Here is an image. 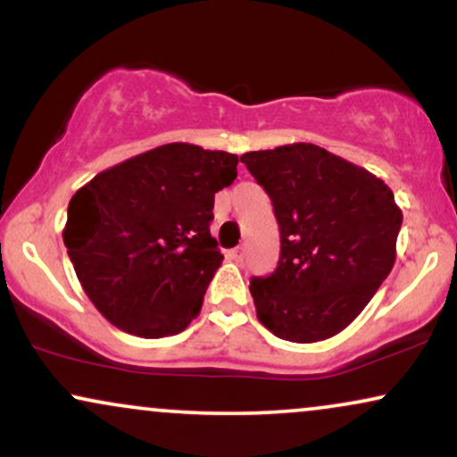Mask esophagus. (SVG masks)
Segmentation results:
<instances>
[{
    "label": "esophagus",
    "instance_id": "esophagus-1",
    "mask_svg": "<svg viewBox=\"0 0 457 457\" xmlns=\"http://www.w3.org/2000/svg\"><path fill=\"white\" fill-rule=\"evenodd\" d=\"M229 257L234 259V262H242V259H245V255H246V246L245 245H238V246H234L232 251L228 253Z\"/></svg>",
    "mask_w": 457,
    "mask_h": 457
}]
</instances>
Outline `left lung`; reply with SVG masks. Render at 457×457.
<instances>
[{
    "mask_svg": "<svg viewBox=\"0 0 457 457\" xmlns=\"http://www.w3.org/2000/svg\"><path fill=\"white\" fill-rule=\"evenodd\" d=\"M270 195L280 257L253 276L257 319L276 337L322 342L344 331L390 274L403 212L382 179L312 143L240 158Z\"/></svg>",
    "mask_w": 457,
    "mask_h": 457,
    "instance_id": "obj_1",
    "label": "left lung"
}]
</instances>
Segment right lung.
I'll return each mask as SVG.
<instances>
[{
    "mask_svg": "<svg viewBox=\"0 0 457 457\" xmlns=\"http://www.w3.org/2000/svg\"><path fill=\"white\" fill-rule=\"evenodd\" d=\"M238 155L169 143L103 170L69 202L62 242L86 295L138 337L177 335L221 265L211 236Z\"/></svg>",
    "mask_w": 457,
    "mask_h": 457,
    "instance_id": "1",
    "label": "right lung"
}]
</instances>
